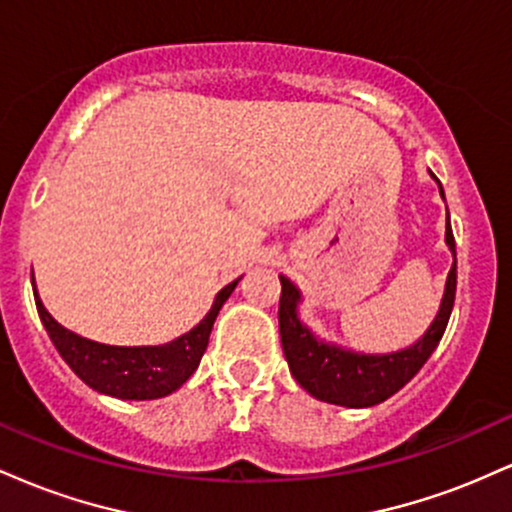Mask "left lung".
Here are the masks:
<instances>
[{"label": "left lung", "instance_id": "left-lung-1", "mask_svg": "<svg viewBox=\"0 0 512 512\" xmlns=\"http://www.w3.org/2000/svg\"><path fill=\"white\" fill-rule=\"evenodd\" d=\"M440 195H443V187H440ZM445 240H448L452 255H455V236H452L450 219L448 226H445ZM279 279L281 346H284L291 375L298 380V385L320 402L342 404V407H373V404L385 402L387 397L402 390L419 373L428 356L436 351L440 337L448 327L452 305H455L457 257L448 274L438 317L428 327L424 339H419L409 349L385 356L351 354V351H342L337 346L317 342L296 317V303L301 301L298 289L286 276L279 274Z\"/></svg>", "mask_w": 512, "mask_h": 512}]
</instances>
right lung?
Instances as JSON below:
<instances>
[{"label":"right lung","mask_w":512,"mask_h":512,"mask_svg":"<svg viewBox=\"0 0 512 512\" xmlns=\"http://www.w3.org/2000/svg\"><path fill=\"white\" fill-rule=\"evenodd\" d=\"M238 279L223 286L202 322L166 346H105L64 330L60 322L43 308L35 293V308L48 330L52 344L67 366L93 390L117 399H158L175 392L195 373L207 351L211 327L221 305L228 301Z\"/></svg>","instance_id":"1"}]
</instances>
